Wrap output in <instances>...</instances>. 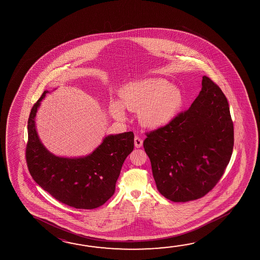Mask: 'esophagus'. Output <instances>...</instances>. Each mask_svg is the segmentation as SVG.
<instances>
[{
    "label": "esophagus",
    "instance_id": "obj_1",
    "mask_svg": "<svg viewBox=\"0 0 260 260\" xmlns=\"http://www.w3.org/2000/svg\"><path fill=\"white\" fill-rule=\"evenodd\" d=\"M134 144H135L136 148H141L142 144H143L142 139L139 136H135V138H134Z\"/></svg>",
    "mask_w": 260,
    "mask_h": 260
}]
</instances>
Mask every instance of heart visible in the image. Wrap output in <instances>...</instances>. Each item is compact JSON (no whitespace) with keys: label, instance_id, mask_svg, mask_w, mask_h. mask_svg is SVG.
I'll return each mask as SVG.
<instances>
[{"label":"heart","instance_id":"1","mask_svg":"<svg viewBox=\"0 0 260 260\" xmlns=\"http://www.w3.org/2000/svg\"><path fill=\"white\" fill-rule=\"evenodd\" d=\"M120 103L111 104V114L124 118V108L139 111V119L148 128H157L170 123L183 104L180 89L168 81L147 79L128 83L119 92Z\"/></svg>","mask_w":260,"mask_h":260}]
</instances>
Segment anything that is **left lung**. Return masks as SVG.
Listing matches in <instances>:
<instances>
[{"label": "left lung", "instance_id": "1", "mask_svg": "<svg viewBox=\"0 0 260 260\" xmlns=\"http://www.w3.org/2000/svg\"><path fill=\"white\" fill-rule=\"evenodd\" d=\"M187 111L147 133L143 142L157 190L187 202L209 193L224 174L234 146L228 100L209 77Z\"/></svg>", "mask_w": 260, "mask_h": 260}]
</instances>
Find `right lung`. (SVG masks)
<instances>
[{"label": "right lung", "instance_id": "obj_1", "mask_svg": "<svg viewBox=\"0 0 260 260\" xmlns=\"http://www.w3.org/2000/svg\"><path fill=\"white\" fill-rule=\"evenodd\" d=\"M45 90L28 119L26 161L35 182L54 199L75 209H93L115 192L121 167L134 148L133 132L109 135L85 157H64L48 150L39 139L35 117Z\"/></svg>", "mask_w": 260, "mask_h": 260}]
</instances>
